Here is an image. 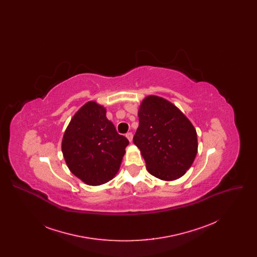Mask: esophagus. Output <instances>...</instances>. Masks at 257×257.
Segmentation results:
<instances>
[{
  "label": "esophagus",
  "mask_w": 257,
  "mask_h": 257,
  "mask_svg": "<svg viewBox=\"0 0 257 257\" xmlns=\"http://www.w3.org/2000/svg\"><path fill=\"white\" fill-rule=\"evenodd\" d=\"M126 138H127V139H128V141L131 143V142L133 141V134H132L131 132H129V133H127V134H126Z\"/></svg>",
  "instance_id": "obj_1"
}]
</instances>
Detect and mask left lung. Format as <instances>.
<instances>
[{"instance_id":"left-lung-1","label":"left lung","mask_w":257,"mask_h":257,"mask_svg":"<svg viewBox=\"0 0 257 257\" xmlns=\"http://www.w3.org/2000/svg\"><path fill=\"white\" fill-rule=\"evenodd\" d=\"M138 115L133 142L146 161L147 171L165 181L183 176L197 153L194 125L175 105L156 95L143 100Z\"/></svg>"}]
</instances>
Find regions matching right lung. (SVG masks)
Here are the masks:
<instances>
[{
    "mask_svg": "<svg viewBox=\"0 0 257 257\" xmlns=\"http://www.w3.org/2000/svg\"><path fill=\"white\" fill-rule=\"evenodd\" d=\"M129 141L115 130L106 109L88 101L75 113L61 142L68 169L90 186L111 180L120 168Z\"/></svg>",
    "mask_w": 257,
    "mask_h": 257,
    "instance_id": "obj_1",
    "label": "right lung"
}]
</instances>
